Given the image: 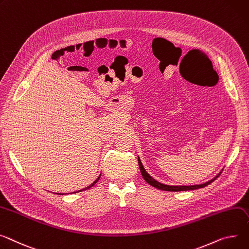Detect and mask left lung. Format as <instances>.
Wrapping results in <instances>:
<instances>
[{"instance_id":"obj_1","label":"left lung","mask_w":249,"mask_h":249,"mask_svg":"<svg viewBox=\"0 0 249 249\" xmlns=\"http://www.w3.org/2000/svg\"><path fill=\"white\" fill-rule=\"evenodd\" d=\"M138 163H139V168H140L141 174H142V176H143L144 180L147 182V183H148V184H150L151 186H153V187H155V188H157V189L164 190V191H185V190H194V189H198V188H202V187H205V186H207L208 184H210L211 182H213L215 179H216V178L220 175V173H219L216 177H214L213 179L209 180L208 182H206V183L199 184V185H189V186H170V185H165V184L160 183V182L156 181L155 179H153L150 175H149V174L145 171V169H144V167H143V165H142V163H141V161H140L139 157H138Z\"/></svg>"}]
</instances>
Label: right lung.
<instances>
[{
    "instance_id": "right-lung-1",
    "label": "right lung",
    "mask_w": 249,
    "mask_h": 249,
    "mask_svg": "<svg viewBox=\"0 0 249 249\" xmlns=\"http://www.w3.org/2000/svg\"><path fill=\"white\" fill-rule=\"evenodd\" d=\"M100 176H101V175H100ZM100 176H99V177H98V178H97V179H96V180L93 182V183H92L90 186H88V187H86V188H84V189H82V190H86V189H89V188H91L93 185H95V184L97 183V181H98L99 179H100ZM82 190H79V191H82Z\"/></svg>"
}]
</instances>
